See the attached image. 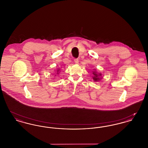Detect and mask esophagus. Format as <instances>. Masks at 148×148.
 I'll return each mask as SVG.
<instances>
[{"label":"esophagus","mask_w":148,"mask_h":148,"mask_svg":"<svg viewBox=\"0 0 148 148\" xmlns=\"http://www.w3.org/2000/svg\"><path fill=\"white\" fill-rule=\"evenodd\" d=\"M74 62H75V63L77 64H79V60H78V59H74Z\"/></svg>","instance_id":"obj_1"}]
</instances>
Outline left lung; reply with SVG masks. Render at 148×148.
<instances>
[{
	"mask_svg": "<svg viewBox=\"0 0 148 148\" xmlns=\"http://www.w3.org/2000/svg\"><path fill=\"white\" fill-rule=\"evenodd\" d=\"M92 74H94V77H92L93 80L95 81V82H97V81H99V80L101 79V78H99L100 76H101V74L100 73H97L96 71H93Z\"/></svg>",
	"mask_w": 148,
	"mask_h": 148,
	"instance_id": "obj_1",
	"label": "left lung"
}]
</instances>
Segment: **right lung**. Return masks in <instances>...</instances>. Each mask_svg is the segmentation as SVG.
Here are the masks:
<instances>
[{
  "label": "right lung",
  "instance_id": "add662e5",
  "mask_svg": "<svg viewBox=\"0 0 148 148\" xmlns=\"http://www.w3.org/2000/svg\"><path fill=\"white\" fill-rule=\"evenodd\" d=\"M59 71H60V69H58V70H57V71H56V72H57V74H59L58 73H59Z\"/></svg>",
  "mask_w": 148,
  "mask_h": 148
}]
</instances>
